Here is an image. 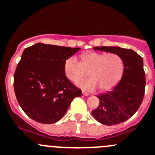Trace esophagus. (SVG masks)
Instances as JSON below:
<instances>
[{
	"label": "esophagus",
	"mask_w": 155,
	"mask_h": 155,
	"mask_svg": "<svg viewBox=\"0 0 155 155\" xmlns=\"http://www.w3.org/2000/svg\"><path fill=\"white\" fill-rule=\"evenodd\" d=\"M82 94H83L84 96H85V97H87V96H89V94H87V93L85 92V91H82Z\"/></svg>",
	"instance_id": "34e87169"
}]
</instances>
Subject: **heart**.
<instances>
[{
  "mask_svg": "<svg viewBox=\"0 0 155 155\" xmlns=\"http://www.w3.org/2000/svg\"><path fill=\"white\" fill-rule=\"evenodd\" d=\"M67 78L73 83L79 81L88 72L90 78L78 84L84 91H94L97 88L107 92L116 87L123 78L124 62L119 55L91 51L83 54L81 62L75 57L68 58L64 64Z\"/></svg>",
  "mask_w": 155,
  "mask_h": 155,
  "instance_id": "obj_1",
  "label": "heart"
}]
</instances>
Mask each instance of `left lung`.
I'll return each mask as SVG.
<instances>
[{"instance_id":"obj_1","label":"left lung","mask_w":155,"mask_h":155,"mask_svg":"<svg viewBox=\"0 0 155 155\" xmlns=\"http://www.w3.org/2000/svg\"><path fill=\"white\" fill-rule=\"evenodd\" d=\"M94 49L119 55L124 62V72L116 87L97 96L100 105L91 113L99 123L107 126L123 123L135 114L144 97L143 58L133 50L118 46H97Z\"/></svg>"}]
</instances>
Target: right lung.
I'll use <instances>...</instances> for the list:
<instances>
[{"label":"right lung","instance_id":"add662e5","mask_svg":"<svg viewBox=\"0 0 155 155\" xmlns=\"http://www.w3.org/2000/svg\"><path fill=\"white\" fill-rule=\"evenodd\" d=\"M80 49L40 42L25 48L14 73V87L29 117L43 124L56 123L81 95L64 72L66 60Z\"/></svg>","mask_w":155,"mask_h":155}]
</instances>
